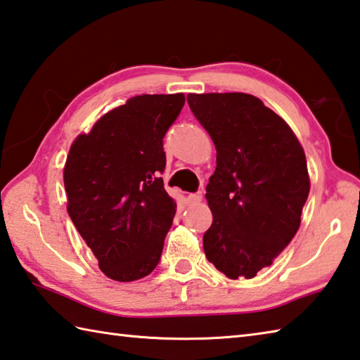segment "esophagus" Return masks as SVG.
Here are the masks:
<instances>
[{"mask_svg":"<svg viewBox=\"0 0 360 360\" xmlns=\"http://www.w3.org/2000/svg\"><path fill=\"white\" fill-rule=\"evenodd\" d=\"M187 200H188V202L192 204H198L201 200H202V192H196V193H190L188 196H187Z\"/></svg>","mask_w":360,"mask_h":360,"instance_id":"esophagus-1","label":"esophagus"}]
</instances>
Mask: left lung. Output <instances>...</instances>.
<instances>
[{"mask_svg": "<svg viewBox=\"0 0 360 360\" xmlns=\"http://www.w3.org/2000/svg\"><path fill=\"white\" fill-rule=\"evenodd\" d=\"M187 103L217 150L206 187L214 220L204 232V252L228 278L251 279L300 228L311 188L304 150L256 96L190 94Z\"/></svg>", "mask_w": 360, "mask_h": 360, "instance_id": "1", "label": "left lung"}]
</instances>
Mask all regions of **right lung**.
Returning a JSON list of instances; mask_svg holds the SVG:
<instances>
[{
  "instance_id": "right-lung-1",
  "label": "right lung",
  "mask_w": 360,
  "mask_h": 360,
  "mask_svg": "<svg viewBox=\"0 0 360 360\" xmlns=\"http://www.w3.org/2000/svg\"><path fill=\"white\" fill-rule=\"evenodd\" d=\"M184 103V94L134 96L70 148L68 215L110 279L131 283L159 264L176 214L160 178L164 137Z\"/></svg>"
}]
</instances>
